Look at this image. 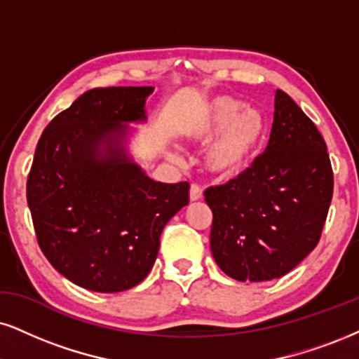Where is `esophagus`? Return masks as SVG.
Wrapping results in <instances>:
<instances>
[{"label":"esophagus","instance_id":"1","mask_svg":"<svg viewBox=\"0 0 359 359\" xmlns=\"http://www.w3.org/2000/svg\"><path fill=\"white\" fill-rule=\"evenodd\" d=\"M201 198H203L201 188L198 187V184H191V188H189V200H191V201H200Z\"/></svg>","mask_w":359,"mask_h":359}]
</instances>
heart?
<instances>
[{
    "mask_svg": "<svg viewBox=\"0 0 359 359\" xmlns=\"http://www.w3.org/2000/svg\"><path fill=\"white\" fill-rule=\"evenodd\" d=\"M266 130L261 109L224 95L203 104L184 133L191 143L208 144L203 163L211 175L234 178L251 165Z\"/></svg>",
    "mask_w": 359,
    "mask_h": 359,
    "instance_id": "1",
    "label": "heart"
}]
</instances>
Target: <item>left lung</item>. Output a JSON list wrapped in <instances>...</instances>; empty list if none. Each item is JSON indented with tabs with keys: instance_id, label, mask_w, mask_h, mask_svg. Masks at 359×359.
Returning <instances> with one entry per match:
<instances>
[{
	"instance_id": "left-lung-1",
	"label": "left lung",
	"mask_w": 359,
	"mask_h": 359,
	"mask_svg": "<svg viewBox=\"0 0 359 359\" xmlns=\"http://www.w3.org/2000/svg\"><path fill=\"white\" fill-rule=\"evenodd\" d=\"M211 253L236 281L285 276L315 250L333 198V170L315 123L274 95L266 149L238 178L205 191Z\"/></svg>"
}]
</instances>
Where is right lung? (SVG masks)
Segmentation results:
<instances>
[{
    "mask_svg": "<svg viewBox=\"0 0 359 359\" xmlns=\"http://www.w3.org/2000/svg\"><path fill=\"white\" fill-rule=\"evenodd\" d=\"M153 86L95 88L43 131L26 198L39 248L57 273L98 293L140 285L189 184L161 183L128 151Z\"/></svg>",
    "mask_w": 359,
    "mask_h": 359,
    "instance_id": "1",
    "label": "right lung"
}]
</instances>
